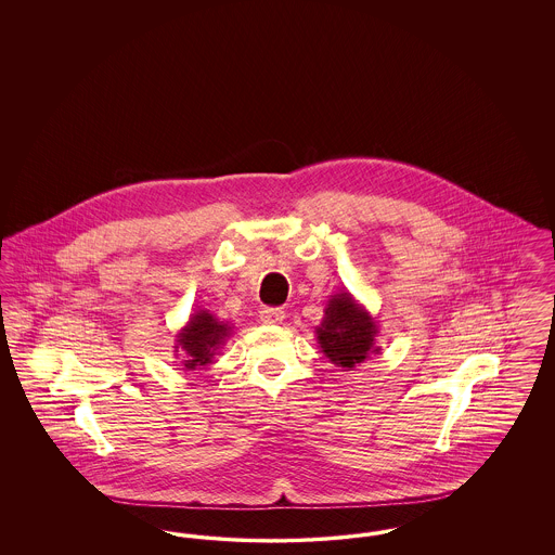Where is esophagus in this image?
<instances>
[{"instance_id":"esophagus-1","label":"esophagus","mask_w":555,"mask_h":555,"mask_svg":"<svg viewBox=\"0 0 555 555\" xmlns=\"http://www.w3.org/2000/svg\"><path fill=\"white\" fill-rule=\"evenodd\" d=\"M285 318V312L281 308H262L260 310V320L264 324H281Z\"/></svg>"}]
</instances>
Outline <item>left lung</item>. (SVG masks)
Listing matches in <instances>:
<instances>
[{"mask_svg":"<svg viewBox=\"0 0 555 555\" xmlns=\"http://www.w3.org/2000/svg\"><path fill=\"white\" fill-rule=\"evenodd\" d=\"M376 320L349 291L331 295L324 318L317 326L318 347L328 362L337 369H356L369 360L370 353L380 351V347H376Z\"/></svg>","mask_w":555,"mask_h":555,"instance_id":"8db88e82","label":"left lung"}]
</instances>
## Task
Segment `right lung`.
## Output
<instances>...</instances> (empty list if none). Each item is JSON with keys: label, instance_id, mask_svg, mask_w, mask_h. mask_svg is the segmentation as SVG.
<instances>
[{"label": "right lung", "instance_id": "obj_1", "mask_svg": "<svg viewBox=\"0 0 555 555\" xmlns=\"http://www.w3.org/2000/svg\"><path fill=\"white\" fill-rule=\"evenodd\" d=\"M233 326L210 314V310H197L177 333V356H183L185 370H199L211 364L220 345L231 337Z\"/></svg>", "mask_w": 555, "mask_h": 555}]
</instances>
